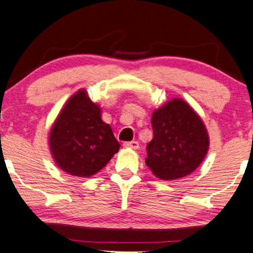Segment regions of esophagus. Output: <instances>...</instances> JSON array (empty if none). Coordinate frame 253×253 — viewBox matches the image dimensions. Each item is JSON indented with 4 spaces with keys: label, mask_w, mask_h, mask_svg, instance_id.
<instances>
[{
    "label": "esophagus",
    "mask_w": 253,
    "mask_h": 253,
    "mask_svg": "<svg viewBox=\"0 0 253 253\" xmlns=\"http://www.w3.org/2000/svg\"><path fill=\"white\" fill-rule=\"evenodd\" d=\"M124 147H126V148L137 149V148H139V142H137V141H128V142H124Z\"/></svg>",
    "instance_id": "obj_1"
}]
</instances>
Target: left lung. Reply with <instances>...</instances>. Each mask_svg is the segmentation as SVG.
Instances as JSON below:
<instances>
[{"mask_svg": "<svg viewBox=\"0 0 253 253\" xmlns=\"http://www.w3.org/2000/svg\"><path fill=\"white\" fill-rule=\"evenodd\" d=\"M153 139L147 145L146 165L162 180H175L193 172L209 148L201 118L185 101L172 99L152 117Z\"/></svg>", "mask_w": 253, "mask_h": 253, "instance_id": "8db88e82", "label": "left lung"}]
</instances>
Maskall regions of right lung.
I'll return each instance as SVG.
<instances>
[{
	"label": "right lung",
	"mask_w": 253,
	"mask_h": 253,
	"mask_svg": "<svg viewBox=\"0 0 253 253\" xmlns=\"http://www.w3.org/2000/svg\"><path fill=\"white\" fill-rule=\"evenodd\" d=\"M50 148L57 166L79 177H89L108 164L120 145L101 111L85 91L66 103L50 132Z\"/></svg>",
	"instance_id": "add662e5"
}]
</instances>
